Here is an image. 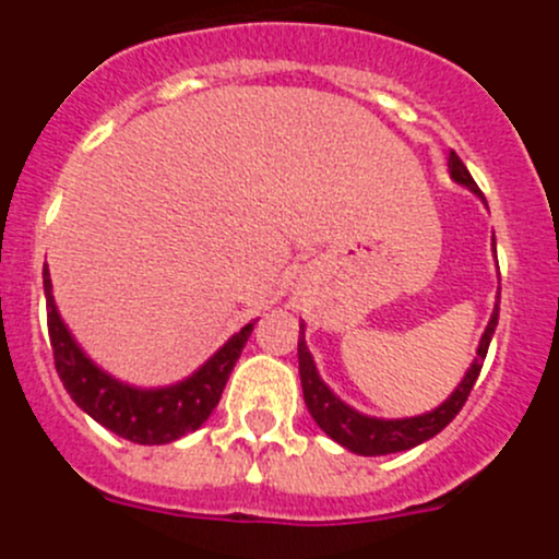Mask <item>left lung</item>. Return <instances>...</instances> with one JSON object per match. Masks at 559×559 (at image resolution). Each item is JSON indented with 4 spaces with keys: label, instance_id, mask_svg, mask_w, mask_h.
<instances>
[{
    "label": "left lung",
    "instance_id": "8db88e82",
    "mask_svg": "<svg viewBox=\"0 0 559 559\" xmlns=\"http://www.w3.org/2000/svg\"><path fill=\"white\" fill-rule=\"evenodd\" d=\"M449 173L460 186H467L473 194H478L484 200V194L478 191L476 180L471 178L467 167L462 165L460 156L449 154ZM487 202V200H484ZM498 302H495V311L489 316V324L484 330L481 341H478L476 359L467 368L465 379L456 384V389L443 400L438 408L427 411L421 416H408V419H376V416H365L359 411H354L352 405L343 403L341 397H335L330 386L321 381L316 362L306 346V324H300V343H297V359H300V381H302V397H306L308 411H311L313 421L332 438V441L341 443L343 449L362 456H379V454H394L405 452V449H414L419 443L430 441L432 436L443 430L449 421L460 414V408L465 405L467 394H471L473 384H476L478 373H481L484 357H487L489 341L495 335V326H498Z\"/></svg>",
    "mask_w": 559,
    "mask_h": 559
}]
</instances>
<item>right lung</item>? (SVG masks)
<instances>
[{
    "mask_svg": "<svg viewBox=\"0 0 559 559\" xmlns=\"http://www.w3.org/2000/svg\"><path fill=\"white\" fill-rule=\"evenodd\" d=\"M43 286L45 297H48V335L61 384L94 421L127 441L143 443V447L178 441V438L194 432L213 414L253 330L251 321L243 330L235 332L200 370H194L189 379L178 381V384L159 389L129 386L97 368L78 346L72 332L67 330L56 311L53 295H50L53 286H50L48 264L43 270Z\"/></svg>",
    "mask_w": 559,
    "mask_h": 559,
    "instance_id": "obj_1",
    "label": "right lung"
}]
</instances>
